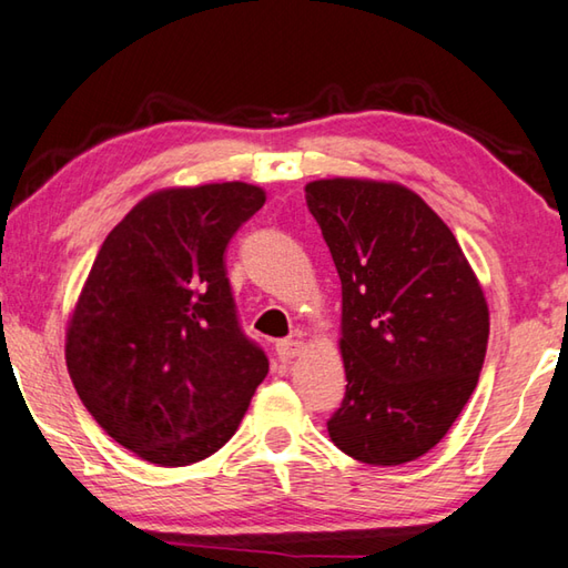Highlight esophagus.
<instances>
[{"mask_svg": "<svg viewBox=\"0 0 568 568\" xmlns=\"http://www.w3.org/2000/svg\"><path fill=\"white\" fill-rule=\"evenodd\" d=\"M275 349H277V357L287 362V359H295V357H300V354H303L305 342H300V339H283V342L275 344Z\"/></svg>", "mask_w": 568, "mask_h": 568, "instance_id": "esophagus-1", "label": "esophagus"}]
</instances>
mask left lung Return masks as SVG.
Returning <instances> with one entry per match:
<instances>
[{
	"mask_svg": "<svg viewBox=\"0 0 568 568\" xmlns=\"http://www.w3.org/2000/svg\"><path fill=\"white\" fill-rule=\"evenodd\" d=\"M342 281L347 374L327 430L366 465H404L436 448L473 396L490 310L443 219L398 182L332 176L305 184Z\"/></svg>",
	"mask_w": 568,
	"mask_h": 568,
	"instance_id": "obj_1",
	"label": "left lung"
}]
</instances>
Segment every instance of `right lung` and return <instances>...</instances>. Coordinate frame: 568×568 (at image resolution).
I'll list each match as a JSON object with an SVG mask.
<instances>
[{"label": "right lung", "instance_id": "1", "mask_svg": "<svg viewBox=\"0 0 568 568\" xmlns=\"http://www.w3.org/2000/svg\"><path fill=\"white\" fill-rule=\"evenodd\" d=\"M265 189H158L108 233L65 325V366L110 438L160 468L224 448L268 359L243 337L224 251Z\"/></svg>", "mask_w": 568, "mask_h": 568}]
</instances>
